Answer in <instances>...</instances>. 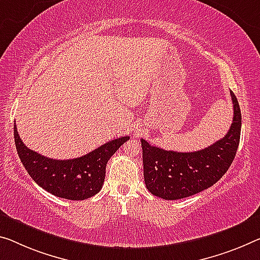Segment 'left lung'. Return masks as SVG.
<instances>
[{
    "mask_svg": "<svg viewBox=\"0 0 260 260\" xmlns=\"http://www.w3.org/2000/svg\"><path fill=\"white\" fill-rule=\"evenodd\" d=\"M234 118L228 134L210 146L195 152L166 151L141 139L144 181L151 194L164 200L188 198L209 188L229 169L241 138L242 114L230 90Z\"/></svg>",
    "mask_w": 260,
    "mask_h": 260,
    "instance_id": "left-lung-1",
    "label": "left lung"
}]
</instances>
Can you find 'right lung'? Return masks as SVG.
Here are the masks:
<instances>
[{"label":"right lung","mask_w":260,"mask_h":260,"mask_svg":"<svg viewBox=\"0 0 260 260\" xmlns=\"http://www.w3.org/2000/svg\"><path fill=\"white\" fill-rule=\"evenodd\" d=\"M14 137L19 159L34 181L49 193L67 200H86L98 194L105 182L108 160L130 138L113 139L82 157L58 160L24 145L16 123Z\"/></svg>","instance_id":"1"}]
</instances>
